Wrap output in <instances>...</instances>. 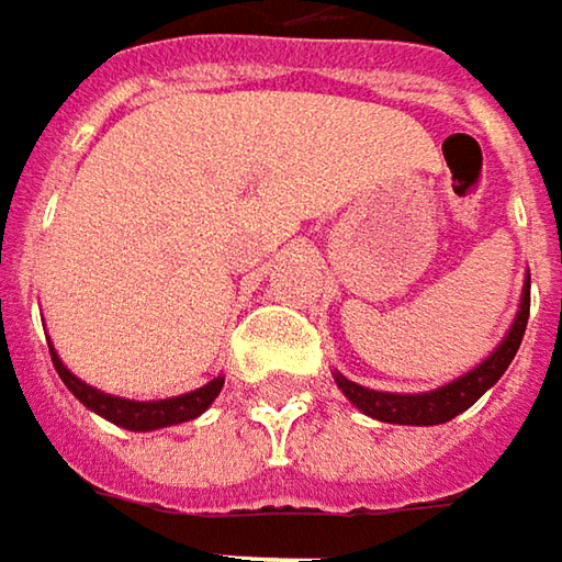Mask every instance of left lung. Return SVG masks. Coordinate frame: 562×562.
<instances>
[{
	"instance_id": "1",
	"label": "left lung",
	"mask_w": 562,
	"mask_h": 562,
	"mask_svg": "<svg viewBox=\"0 0 562 562\" xmlns=\"http://www.w3.org/2000/svg\"><path fill=\"white\" fill-rule=\"evenodd\" d=\"M526 323H529V280H526V289H522V304H519V314L513 319L507 339L497 345L492 358L482 360L467 376L448 382L445 389L426 392V395H392V392L363 389V385L339 376V373H336V382H339L341 392L348 395V401L367 416H373V419L397 423V426H438V423H448L457 414H463L467 407H473L475 401L504 376V370L510 367V360L519 351V341L526 336Z\"/></svg>"
}]
</instances>
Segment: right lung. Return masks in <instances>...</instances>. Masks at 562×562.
<instances>
[{
  "instance_id": "right-lung-1",
  "label": "right lung",
  "mask_w": 562,
  "mask_h": 562,
  "mask_svg": "<svg viewBox=\"0 0 562 562\" xmlns=\"http://www.w3.org/2000/svg\"><path fill=\"white\" fill-rule=\"evenodd\" d=\"M52 363L58 370L61 382L68 385L77 401H83L89 411H95L99 416L111 419L114 426H124L130 432H148V429H165V426H177V423H186V419H195L199 414H204L211 407V401L221 395L223 379L217 376L214 382H207L202 389L189 392V395L180 397H165V401H126V397H114L92 389L87 382L70 373L68 367L58 360L55 348L49 345Z\"/></svg>"
}]
</instances>
